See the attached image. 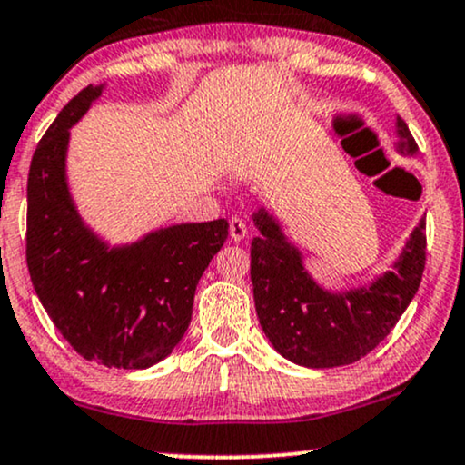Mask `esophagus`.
Instances as JSON below:
<instances>
[{
  "mask_svg": "<svg viewBox=\"0 0 465 465\" xmlns=\"http://www.w3.org/2000/svg\"><path fill=\"white\" fill-rule=\"evenodd\" d=\"M229 236H232L233 242H240V240H244V236H247V223H244L242 218H238V216L229 218Z\"/></svg>",
  "mask_w": 465,
  "mask_h": 465,
  "instance_id": "obj_1",
  "label": "esophagus"
}]
</instances>
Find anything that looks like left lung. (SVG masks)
I'll use <instances>...</instances> for the list:
<instances>
[{"label":"left lung","mask_w":465,"mask_h":465,"mask_svg":"<svg viewBox=\"0 0 465 465\" xmlns=\"http://www.w3.org/2000/svg\"><path fill=\"white\" fill-rule=\"evenodd\" d=\"M396 151L413 155L418 144L396 116ZM260 236L251 242V282L255 312L279 355L307 368H335L361 360L383 342L418 292L427 260V225L420 218L394 271L371 286L331 292L312 279L303 253L288 242L271 212L253 214Z\"/></svg>","instance_id":"1"}]
</instances>
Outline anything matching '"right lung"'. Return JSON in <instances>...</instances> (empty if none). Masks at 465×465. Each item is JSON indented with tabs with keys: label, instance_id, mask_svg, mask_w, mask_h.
<instances>
[{
	"label": "right lung",
	"instance_id": "obj_1",
	"mask_svg": "<svg viewBox=\"0 0 465 465\" xmlns=\"http://www.w3.org/2000/svg\"><path fill=\"white\" fill-rule=\"evenodd\" d=\"M104 84L60 110L27 175V271L63 338L84 360L143 371L171 355L193 318L194 290L223 242L227 221L182 223L110 247L82 221L66 183L69 130Z\"/></svg>",
	"mask_w": 465,
	"mask_h": 465
}]
</instances>
